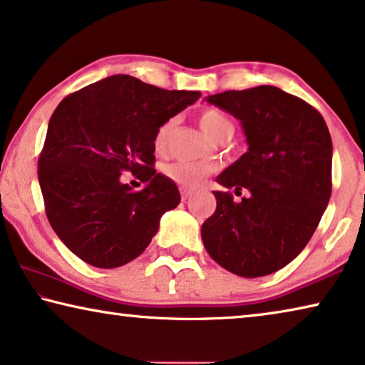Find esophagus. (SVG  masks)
<instances>
[{
	"mask_svg": "<svg viewBox=\"0 0 365 365\" xmlns=\"http://www.w3.org/2000/svg\"><path fill=\"white\" fill-rule=\"evenodd\" d=\"M180 196H182V201H187L193 196V192L192 190H187V188H182L180 190Z\"/></svg>",
	"mask_w": 365,
	"mask_h": 365,
	"instance_id": "1",
	"label": "esophagus"
}]
</instances>
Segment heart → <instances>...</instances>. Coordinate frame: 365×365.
<instances>
[{
    "label": "heart",
    "instance_id": "obj_1",
    "mask_svg": "<svg viewBox=\"0 0 365 365\" xmlns=\"http://www.w3.org/2000/svg\"><path fill=\"white\" fill-rule=\"evenodd\" d=\"M173 118L162 123L154 135V148L155 151H164L169 141V136L173 130ZM200 125L205 130L207 136L212 140H219L224 133L234 131V126L230 120L222 112L216 108H205L200 113ZM212 167L205 162H172L164 167V173L167 178H170L183 188H195L203 182V178L211 173Z\"/></svg>",
    "mask_w": 365,
    "mask_h": 365
}]
</instances>
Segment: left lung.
<instances>
[{"label": "left lung", "mask_w": 365, "mask_h": 365, "mask_svg": "<svg viewBox=\"0 0 365 365\" xmlns=\"http://www.w3.org/2000/svg\"><path fill=\"white\" fill-rule=\"evenodd\" d=\"M206 101L240 120L248 151L216 180L247 196L214 192L216 211L201 225L214 262L259 277L291 263L314 235L331 196L333 144L325 120L274 86L225 91Z\"/></svg>", "instance_id": "obj_1"}]
</instances>
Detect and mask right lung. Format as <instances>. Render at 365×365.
<instances>
[{
    "instance_id": "obj_1",
    "label": "right lung",
    "mask_w": 365,
    "mask_h": 365,
    "mask_svg": "<svg viewBox=\"0 0 365 365\" xmlns=\"http://www.w3.org/2000/svg\"><path fill=\"white\" fill-rule=\"evenodd\" d=\"M196 91H167L115 74L66 96L48 121L38 158V183L48 222L83 262L117 268L140 257L162 214L180 193L154 169V135L200 99ZM147 187L131 192L120 173Z\"/></svg>"
}]
</instances>
